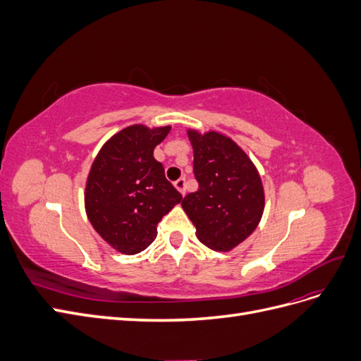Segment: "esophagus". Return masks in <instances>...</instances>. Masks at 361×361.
Here are the masks:
<instances>
[{
  "label": "esophagus",
  "mask_w": 361,
  "mask_h": 361,
  "mask_svg": "<svg viewBox=\"0 0 361 361\" xmlns=\"http://www.w3.org/2000/svg\"><path fill=\"white\" fill-rule=\"evenodd\" d=\"M185 185H187V180H185V178L174 180V188H176L180 194H185Z\"/></svg>",
  "instance_id": "obj_1"
}]
</instances>
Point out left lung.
<instances>
[{
    "label": "left lung",
    "mask_w": 361,
    "mask_h": 361,
    "mask_svg": "<svg viewBox=\"0 0 361 361\" xmlns=\"http://www.w3.org/2000/svg\"><path fill=\"white\" fill-rule=\"evenodd\" d=\"M199 190L185 195L182 207L199 241L215 251H231L255 232L265 207L264 185L255 164L232 138L215 130L188 129Z\"/></svg>",
    "instance_id": "obj_1"
}]
</instances>
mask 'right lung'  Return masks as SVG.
I'll return each instance as SVG.
<instances>
[{
  "label": "right lung",
  "mask_w": 361,
  "mask_h": 361,
  "mask_svg": "<svg viewBox=\"0 0 361 361\" xmlns=\"http://www.w3.org/2000/svg\"><path fill=\"white\" fill-rule=\"evenodd\" d=\"M170 129L130 125L108 140L92 164L84 192L87 216L104 241L123 255H137L154 243L158 223L182 200L154 158Z\"/></svg>",
  "instance_id": "add662e5"
}]
</instances>
